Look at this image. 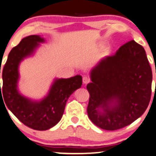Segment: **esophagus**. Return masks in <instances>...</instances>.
I'll return each instance as SVG.
<instances>
[{"label": "esophagus", "mask_w": 156, "mask_h": 156, "mask_svg": "<svg viewBox=\"0 0 156 156\" xmlns=\"http://www.w3.org/2000/svg\"><path fill=\"white\" fill-rule=\"evenodd\" d=\"M90 82V79L88 77V76H83V83H84V84H87V83H89Z\"/></svg>", "instance_id": "esophagus-1"}]
</instances>
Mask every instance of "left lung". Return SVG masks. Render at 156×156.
Masks as SVG:
<instances>
[{"instance_id":"obj_1","label":"left lung","mask_w":156,"mask_h":156,"mask_svg":"<svg viewBox=\"0 0 156 156\" xmlns=\"http://www.w3.org/2000/svg\"><path fill=\"white\" fill-rule=\"evenodd\" d=\"M89 118L108 131L120 129L147 110L152 93V70L145 49L134 41L125 43L91 70Z\"/></svg>"}]
</instances>
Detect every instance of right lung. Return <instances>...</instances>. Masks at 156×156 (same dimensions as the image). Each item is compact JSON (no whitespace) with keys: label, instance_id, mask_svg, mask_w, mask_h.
Returning a JSON list of instances; mask_svg holds the SVG:
<instances>
[{"label":"right lung","instance_id":"obj_1","mask_svg":"<svg viewBox=\"0 0 156 156\" xmlns=\"http://www.w3.org/2000/svg\"><path fill=\"white\" fill-rule=\"evenodd\" d=\"M44 41L38 35H30L12 48L3 68L2 94L1 89L8 109L24 125L37 131L49 129L60 121L67 99L83 83L80 75L68 79H56L47 96L40 101H33L19 92V64L34 53L39 43Z\"/></svg>","mask_w":156,"mask_h":156}]
</instances>
